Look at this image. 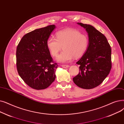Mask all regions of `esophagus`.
I'll use <instances>...</instances> for the list:
<instances>
[{
    "instance_id": "esophagus-1",
    "label": "esophagus",
    "mask_w": 124,
    "mask_h": 124,
    "mask_svg": "<svg viewBox=\"0 0 124 124\" xmlns=\"http://www.w3.org/2000/svg\"><path fill=\"white\" fill-rule=\"evenodd\" d=\"M62 66L63 68H69L70 67L69 65H66V64H63V65H62Z\"/></svg>"
}]
</instances>
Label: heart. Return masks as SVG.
Here are the masks:
<instances>
[{
	"instance_id": "b5f03b06",
	"label": "heart",
	"mask_w": 124,
	"mask_h": 124,
	"mask_svg": "<svg viewBox=\"0 0 124 124\" xmlns=\"http://www.w3.org/2000/svg\"><path fill=\"white\" fill-rule=\"evenodd\" d=\"M56 38L49 37L46 45L50 54L54 57L57 56L62 48L63 51L58 56V62L66 63L75 58L83 56L89 45V39L86 35L82 34L78 30L69 29L61 30L55 34Z\"/></svg>"
}]
</instances>
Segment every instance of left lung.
<instances>
[{
  "label": "left lung",
  "instance_id": "obj_1",
  "mask_svg": "<svg viewBox=\"0 0 124 124\" xmlns=\"http://www.w3.org/2000/svg\"><path fill=\"white\" fill-rule=\"evenodd\" d=\"M88 34L89 45L85 54L77 62L79 73L73 78L74 83L85 89L101 84L111 69V50L107 38L91 25L78 23Z\"/></svg>",
  "mask_w": 124,
  "mask_h": 124
}]
</instances>
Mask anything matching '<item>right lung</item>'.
<instances>
[{"instance_id":"add662e5","label":"right lung","mask_w":124,"mask_h":124,"mask_svg":"<svg viewBox=\"0 0 124 124\" xmlns=\"http://www.w3.org/2000/svg\"><path fill=\"white\" fill-rule=\"evenodd\" d=\"M54 25L36 29L23 36L16 51V68L21 78L33 89L48 87L55 79L58 65L46 45Z\"/></svg>"}]
</instances>
